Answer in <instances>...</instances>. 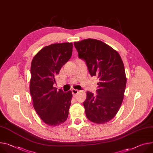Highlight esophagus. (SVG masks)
Listing matches in <instances>:
<instances>
[{
  "instance_id": "obj_1",
  "label": "esophagus",
  "mask_w": 153,
  "mask_h": 153,
  "mask_svg": "<svg viewBox=\"0 0 153 153\" xmlns=\"http://www.w3.org/2000/svg\"><path fill=\"white\" fill-rule=\"evenodd\" d=\"M78 93H79V90H76V89H73V90H72V93H73L74 97H76V95H77V94Z\"/></svg>"
}]
</instances>
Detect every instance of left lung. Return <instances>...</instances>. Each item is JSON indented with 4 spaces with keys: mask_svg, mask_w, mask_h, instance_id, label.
Segmentation results:
<instances>
[{
    "mask_svg": "<svg viewBox=\"0 0 153 153\" xmlns=\"http://www.w3.org/2000/svg\"><path fill=\"white\" fill-rule=\"evenodd\" d=\"M74 45L80 59L84 60L91 76L100 82L96 96L87 91L84 102L87 118L104 124L115 117L123 101L126 76L118 52L101 41L86 39Z\"/></svg>",
    "mask_w": 153,
    "mask_h": 153,
    "instance_id": "8db88e82",
    "label": "left lung"
}]
</instances>
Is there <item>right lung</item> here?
Here are the masks:
<instances>
[{"label":"right lung","mask_w":153,"mask_h":153,"mask_svg":"<svg viewBox=\"0 0 153 153\" xmlns=\"http://www.w3.org/2000/svg\"><path fill=\"white\" fill-rule=\"evenodd\" d=\"M72 52V43L52 44L41 49L32 61L30 93L33 105L40 118L49 126H59L68 117L72 92L57 90L53 85L56 82L55 76L71 58Z\"/></svg>","instance_id":"add662e5"}]
</instances>
